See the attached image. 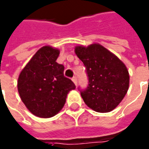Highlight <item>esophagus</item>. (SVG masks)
I'll list each match as a JSON object with an SVG mask.
<instances>
[{
  "label": "esophagus",
  "instance_id": "esophagus-1",
  "mask_svg": "<svg viewBox=\"0 0 149 149\" xmlns=\"http://www.w3.org/2000/svg\"><path fill=\"white\" fill-rule=\"evenodd\" d=\"M72 81H73V83H74L76 86L77 85V77H73L72 78Z\"/></svg>",
  "mask_w": 149,
  "mask_h": 149
}]
</instances>
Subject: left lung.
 Segmentation results:
<instances>
[{
  "label": "left lung",
  "instance_id": "8db88e82",
  "mask_svg": "<svg viewBox=\"0 0 149 149\" xmlns=\"http://www.w3.org/2000/svg\"><path fill=\"white\" fill-rule=\"evenodd\" d=\"M75 53L86 67L89 79L86 90L81 91L85 104L98 113L113 111L129 89L130 76L124 63L98 43L77 45Z\"/></svg>",
  "mask_w": 149,
  "mask_h": 149
}]
</instances>
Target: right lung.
<instances>
[{"mask_svg": "<svg viewBox=\"0 0 149 149\" xmlns=\"http://www.w3.org/2000/svg\"><path fill=\"white\" fill-rule=\"evenodd\" d=\"M59 49L45 45L36 51L18 78V91L27 109L36 117L49 118L59 113L74 83L63 76L56 60Z\"/></svg>", "mask_w": 149, "mask_h": 149, "instance_id": "1", "label": "right lung"}]
</instances>
